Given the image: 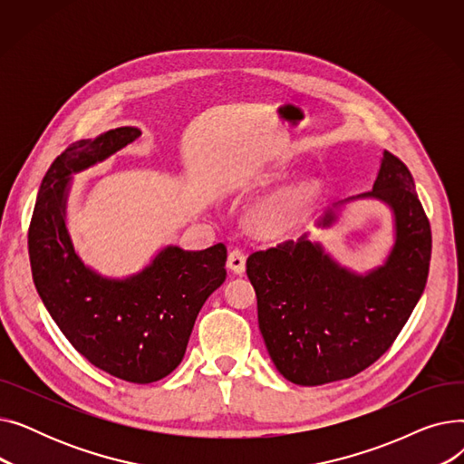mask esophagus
Instances as JSON below:
<instances>
[{
	"mask_svg": "<svg viewBox=\"0 0 464 464\" xmlns=\"http://www.w3.org/2000/svg\"><path fill=\"white\" fill-rule=\"evenodd\" d=\"M227 266L235 273V275H242L246 271V256L242 250L233 248L227 256Z\"/></svg>",
	"mask_w": 464,
	"mask_h": 464,
	"instance_id": "obj_1",
	"label": "esophagus"
}]
</instances>
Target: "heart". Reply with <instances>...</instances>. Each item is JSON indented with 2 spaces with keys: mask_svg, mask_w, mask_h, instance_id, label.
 I'll return each mask as SVG.
<instances>
[{
  "mask_svg": "<svg viewBox=\"0 0 464 464\" xmlns=\"http://www.w3.org/2000/svg\"><path fill=\"white\" fill-rule=\"evenodd\" d=\"M318 191V182L306 180L295 188L273 195L254 210V227L265 237H282L289 233L304 218Z\"/></svg>",
  "mask_w": 464,
  "mask_h": 464,
  "instance_id": "b5f03b06",
  "label": "heart"
}]
</instances>
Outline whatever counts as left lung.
Listing matches in <instances>:
<instances>
[{
  "mask_svg": "<svg viewBox=\"0 0 464 464\" xmlns=\"http://www.w3.org/2000/svg\"><path fill=\"white\" fill-rule=\"evenodd\" d=\"M353 199H378L393 212V248L376 269H346L308 235L246 261L266 352L297 385H324L371 367L393 344L427 284L430 226L408 167L383 150L372 189L343 203ZM343 203L318 226H333Z\"/></svg>",
  "mask_w": 464,
  "mask_h": 464,
  "instance_id": "8db88e82",
  "label": "left lung"
}]
</instances>
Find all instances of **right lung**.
<instances>
[{"mask_svg":"<svg viewBox=\"0 0 464 464\" xmlns=\"http://www.w3.org/2000/svg\"><path fill=\"white\" fill-rule=\"evenodd\" d=\"M139 137L131 126L109 130L72 142L54 160L37 193L28 248L37 294L71 346L114 378L152 383L180 364L201 306L226 282L227 248L165 246L128 278L84 265L65 226L71 177Z\"/></svg>","mask_w":464,"mask_h":464,"instance_id":"1","label":"right lung"}]
</instances>
